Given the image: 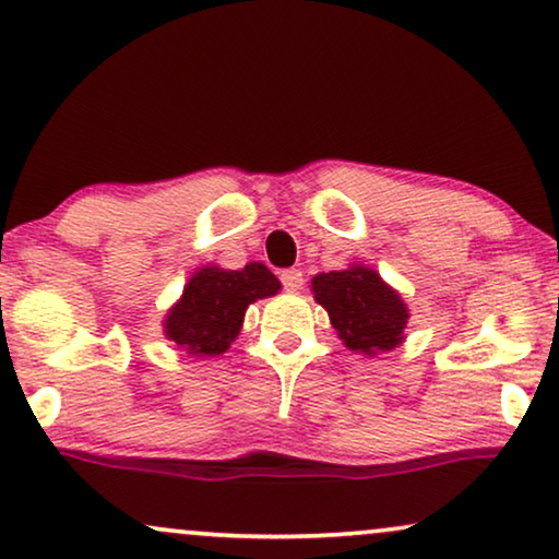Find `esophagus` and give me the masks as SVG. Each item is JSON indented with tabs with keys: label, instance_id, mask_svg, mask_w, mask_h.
<instances>
[{
	"label": "esophagus",
	"instance_id": "34e87169",
	"mask_svg": "<svg viewBox=\"0 0 559 559\" xmlns=\"http://www.w3.org/2000/svg\"><path fill=\"white\" fill-rule=\"evenodd\" d=\"M280 282H282V287L289 289V293H295V289L305 285V277L299 270H285V272H280Z\"/></svg>",
	"mask_w": 559,
	"mask_h": 559
}]
</instances>
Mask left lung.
<instances>
[{"label":"left lung","instance_id":"1","mask_svg":"<svg viewBox=\"0 0 559 559\" xmlns=\"http://www.w3.org/2000/svg\"><path fill=\"white\" fill-rule=\"evenodd\" d=\"M312 293L350 350L376 355L393 350L403 340L406 305L368 266L318 274L312 277Z\"/></svg>","mask_w":559,"mask_h":559}]
</instances>
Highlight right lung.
I'll list each match as a JSON object with an SVG mask.
<instances>
[{"instance_id":"obj_1","label":"right lung","mask_w":559,"mask_h":559,"mask_svg":"<svg viewBox=\"0 0 559 559\" xmlns=\"http://www.w3.org/2000/svg\"><path fill=\"white\" fill-rule=\"evenodd\" d=\"M277 289V277L260 262L245 270L206 266L193 274L179 305L168 312L166 335L189 355H222L239 335L247 305Z\"/></svg>"}]
</instances>
